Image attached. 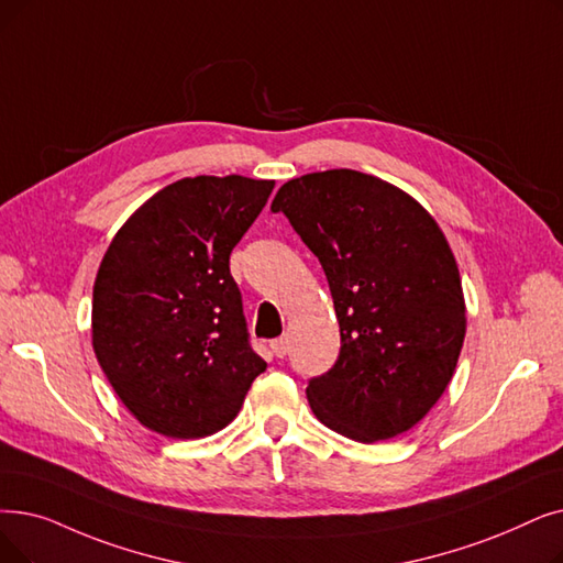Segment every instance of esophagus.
<instances>
[{
  "label": "esophagus",
  "instance_id": "obj_1",
  "mask_svg": "<svg viewBox=\"0 0 563 563\" xmlns=\"http://www.w3.org/2000/svg\"><path fill=\"white\" fill-rule=\"evenodd\" d=\"M272 352H274L278 358H285L287 352H289L287 338H276V340H272Z\"/></svg>",
  "mask_w": 563,
  "mask_h": 563
}]
</instances>
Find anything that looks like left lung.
Listing matches in <instances>:
<instances>
[{
  "mask_svg": "<svg viewBox=\"0 0 563 563\" xmlns=\"http://www.w3.org/2000/svg\"><path fill=\"white\" fill-rule=\"evenodd\" d=\"M272 211L320 260L340 324L333 368L306 388L314 417L363 444L417 426L449 386L467 324L442 230L407 192L356 169L291 179Z\"/></svg>",
  "mask_w": 563,
  "mask_h": 563,
  "instance_id": "8db88e82",
  "label": "left lung"
}]
</instances>
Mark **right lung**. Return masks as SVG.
I'll return each mask as SVG.
<instances>
[{
  "label": "right lung",
  "instance_id": "1",
  "mask_svg": "<svg viewBox=\"0 0 563 563\" xmlns=\"http://www.w3.org/2000/svg\"><path fill=\"white\" fill-rule=\"evenodd\" d=\"M274 181L169 184L117 232L93 283V352L150 430L195 439L225 428L266 363L251 347L230 253Z\"/></svg>",
  "mask_w": 563,
  "mask_h": 563
}]
</instances>
